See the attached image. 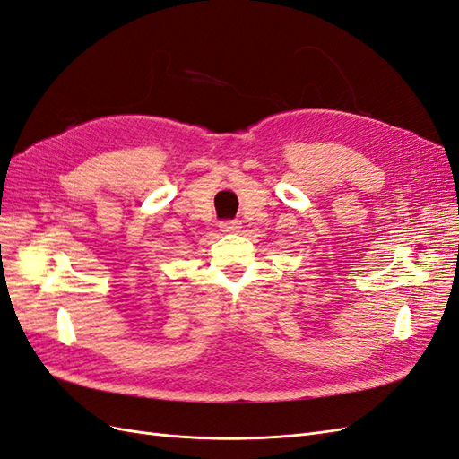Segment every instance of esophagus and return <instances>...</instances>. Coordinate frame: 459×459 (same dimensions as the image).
<instances>
[{"instance_id": "obj_1", "label": "esophagus", "mask_w": 459, "mask_h": 459, "mask_svg": "<svg viewBox=\"0 0 459 459\" xmlns=\"http://www.w3.org/2000/svg\"><path fill=\"white\" fill-rule=\"evenodd\" d=\"M241 228V224L238 220H224V221H220V230L224 231V233H235Z\"/></svg>"}]
</instances>
